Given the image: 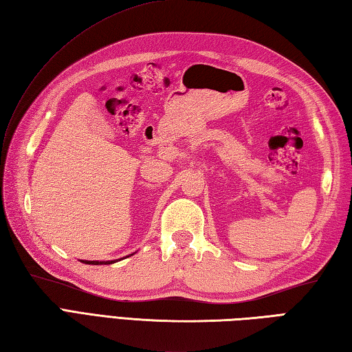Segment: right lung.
Wrapping results in <instances>:
<instances>
[{"mask_svg":"<svg viewBox=\"0 0 352 352\" xmlns=\"http://www.w3.org/2000/svg\"><path fill=\"white\" fill-rule=\"evenodd\" d=\"M118 260H110V261H89V260H83V263L86 265H111V263H116Z\"/></svg>","mask_w":352,"mask_h":352,"instance_id":"obj_1","label":"right lung"}]
</instances>
